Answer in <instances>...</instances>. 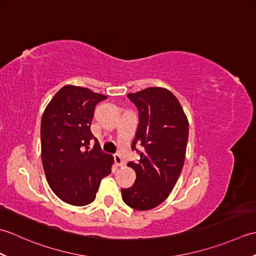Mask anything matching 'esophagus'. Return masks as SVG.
I'll list each match as a JSON object with an SVG mask.
<instances>
[{
    "instance_id": "esophagus-1",
    "label": "esophagus",
    "mask_w": 256,
    "mask_h": 256,
    "mask_svg": "<svg viewBox=\"0 0 256 256\" xmlns=\"http://www.w3.org/2000/svg\"><path fill=\"white\" fill-rule=\"evenodd\" d=\"M114 162H116V166H125V162H124V160H122V157L120 156L118 154H116V155H114Z\"/></svg>"
}]
</instances>
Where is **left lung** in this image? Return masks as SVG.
I'll list each match as a JSON object with an SVG mask.
<instances>
[{"instance_id": "8db88e82", "label": "left lung", "mask_w": 256, "mask_h": 256, "mask_svg": "<svg viewBox=\"0 0 256 256\" xmlns=\"http://www.w3.org/2000/svg\"><path fill=\"white\" fill-rule=\"evenodd\" d=\"M128 98L138 110L132 150L140 153V160L128 164L136 174V180L132 187L122 189V199L135 210H150L164 202L180 175L189 124L178 99L165 88L150 86Z\"/></svg>"}]
</instances>
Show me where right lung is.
Masks as SVG:
<instances>
[{
  "label": "right lung",
  "mask_w": 256,
  "mask_h": 256,
  "mask_svg": "<svg viewBox=\"0 0 256 256\" xmlns=\"http://www.w3.org/2000/svg\"><path fill=\"white\" fill-rule=\"evenodd\" d=\"M106 99L90 89L67 84L54 96L42 118V162L50 187L72 206L96 199L101 179L111 174L113 157L102 152L90 125L98 102Z\"/></svg>",
  "instance_id": "obj_1"
}]
</instances>
